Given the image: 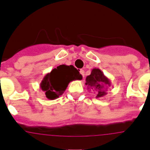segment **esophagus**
<instances>
[{
  "label": "esophagus",
  "instance_id": "obj_1",
  "mask_svg": "<svg viewBox=\"0 0 150 150\" xmlns=\"http://www.w3.org/2000/svg\"><path fill=\"white\" fill-rule=\"evenodd\" d=\"M80 73H81V75H82L83 78H84V70L81 69V70H80Z\"/></svg>",
  "mask_w": 150,
  "mask_h": 150
}]
</instances>
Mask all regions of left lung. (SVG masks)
Wrapping results in <instances>:
<instances>
[{"mask_svg": "<svg viewBox=\"0 0 150 150\" xmlns=\"http://www.w3.org/2000/svg\"><path fill=\"white\" fill-rule=\"evenodd\" d=\"M85 81L88 90L93 91L96 98H100L107 94L108 89L111 86L110 80L98 68L93 69L91 75L87 76Z\"/></svg>", "mask_w": 150, "mask_h": 150, "instance_id": "obj_1", "label": "left lung"}]
</instances>
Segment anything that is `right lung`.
<instances>
[{
    "instance_id": "add662e5",
    "label": "right lung",
    "mask_w": 150,
    "mask_h": 150,
    "mask_svg": "<svg viewBox=\"0 0 150 150\" xmlns=\"http://www.w3.org/2000/svg\"><path fill=\"white\" fill-rule=\"evenodd\" d=\"M81 79L82 75L73 66L60 65L44 75L40 87L47 98L55 100L64 93L71 81Z\"/></svg>"
}]
</instances>
